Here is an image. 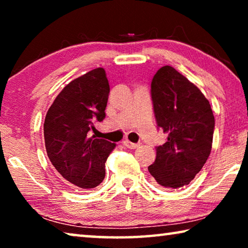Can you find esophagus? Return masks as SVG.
Returning <instances> with one entry per match:
<instances>
[{"label": "esophagus", "instance_id": "obj_1", "mask_svg": "<svg viewBox=\"0 0 248 248\" xmlns=\"http://www.w3.org/2000/svg\"><path fill=\"white\" fill-rule=\"evenodd\" d=\"M124 145L128 149H137L140 144L139 143H132V142L125 140V141H124Z\"/></svg>", "mask_w": 248, "mask_h": 248}]
</instances>
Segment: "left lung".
Masks as SVG:
<instances>
[{"instance_id":"left-lung-1","label":"left lung","mask_w":248,"mask_h":248,"mask_svg":"<svg viewBox=\"0 0 248 248\" xmlns=\"http://www.w3.org/2000/svg\"><path fill=\"white\" fill-rule=\"evenodd\" d=\"M151 97L157 127L167 134V140L156 146V158L148 170L163 187H184L201 170L211 152V106L195 84L170 65L155 73Z\"/></svg>"}]
</instances>
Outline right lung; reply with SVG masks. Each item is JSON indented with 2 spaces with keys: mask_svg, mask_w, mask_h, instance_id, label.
Instances as JSON below:
<instances>
[{
  "mask_svg": "<svg viewBox=\"0 0 248 248\" xmlns=\"http://www.w3.org/2000/svg\"><path fill=\"white\" fill-rule=\"evenodd\" d=\"M109 83L103 68L71 81L50 106L44 124L48 157L62 177L83 189L105 178V163L116 143L90 137L103 121Z\"/></svg>",
  "mask_w": 248,
  "mask_h": 248,
  "instance_id": "right-lung-1",
  "label": "right lung"
}]
</instances>
